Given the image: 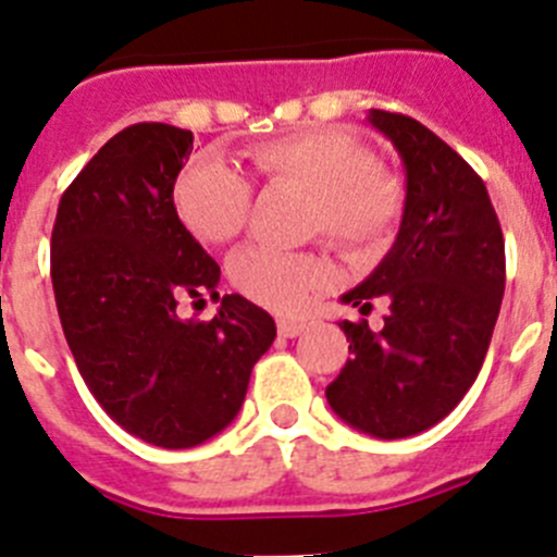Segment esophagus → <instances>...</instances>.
<instances>
[{
	"label": "esophagus",
	"instance_id": "34e87169",
	"mask_svg": "<svg viewBox=\"0 0 557 557\" xmlns=\"http://www.w3.org/2000/svg\"><path fill=\"white\" fill-rule=\"evenodd\" d=\"M305 327H308V324L294 322V319H280L277 322V333L283 335V338H297V335L305 333Z\"/></svg>",
	"mask_w": 557,
	"mask_h": 557
}]
</instances>
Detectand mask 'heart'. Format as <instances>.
Here are the masks:
<instances>
[{"label":"heart","instance_id":"heart-1","mask_svg":"<svg viewBox=\"0 0 557 557\" xmlns=\"http://www.w3.org/2000/svg\"><path fill=\"white\" fill-rule=\"evenodd\" d=\"M252 163L269 185L310 194L308 233H322L349 258L377 255L403 216V180L377 166L372 149L344 129H308L260 144ZM174 208L194 238L227 244L247 227L252 185L224 160H194L174 183ZM230 280L252 302L294 313L330 283V263L313 252L249 247L233 255Z\"/></svg>","mask_w":557,"mask_h":557}]
</instances>
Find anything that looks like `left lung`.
<instances>
[{"label": "left lung", "mask_w": 557, "mask_h": 557, "mask_svg": "<svg viewBox=\"0 0 557 557\" xmlns=\"http://www.w3.org/2000/svg\"><path fill=\"white\" fill-rule=\"evenodd\" d=\"M366 119L399 152L405 210L380 267L341 297L363 315L383 299V327L338 322L352 358L324 394L349 428L408 438L478 380L505 294V242L485 183L453 147L403 113Z\"/></svg>", "instance_id": "obj_1"}]
</instances>
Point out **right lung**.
Listing matches in <instances>:
<instances>
[{"label":"right lung","instance_id":"right-lung-1","mask_svg":"<svg viewBox=\"0 0 557 557\" xmlns=\"http://www.w3.org/2000/svg\"><path fill=\"white\" fill-rule=\"evenodd\" d=\"M194 135L144 122L122 129L60 197L52 288L77 369L104 413L135 438L188 449L233 422L277 327L242 294L210 323L180 298H219L222 269L180 222L174 183Z\"/></svg>","mask_w":557,"mask_h":557}]
</instances>
